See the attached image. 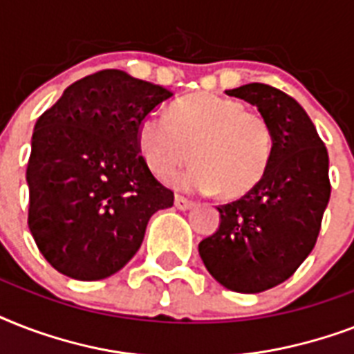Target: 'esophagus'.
Returning <instances> with one entry per match:
<instances>
[{"label": "esophagus", "instance_id": "34e87169", "mask_svg": "<svg viewBox=\"0 0 354 354\" xmlns=\"http://www.w3.org/2000/svg\"><path fill=\"white\" fill-rule=\"evenodd\" d=\"M174 205H176L180 211H187L193 207L194 202H191V200H187V198H183V196H178L176 194V198H174Z\"/></svg>", "mask_w": 354, "mask_h": 354}]
</instances>
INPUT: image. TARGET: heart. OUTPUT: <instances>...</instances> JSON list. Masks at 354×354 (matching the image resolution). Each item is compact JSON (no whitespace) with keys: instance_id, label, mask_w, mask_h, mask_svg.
I'll list each match as a JSON object with an SVG mask.
<instances>
[{"instance_id":"1","label":"heart","mask_w":354,"mask_h":354,"mask_svg":"<svg viewBox=\"0 0 354 354\" xmlns=\"http://www.w3.org/2000/svg\"><path fill=\"white\" fill-rule=\"evenodd\" d=\"M136 143L145 165L160 180L178 167L196 163L174 178L194 193L239 198L252 193L268 174L275 152L274 130L259 113L215 93H194L172 102L165 115L149 113L138 124Z\"/></svg>"}]
</instances>
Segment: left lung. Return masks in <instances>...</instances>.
Wrapping results in <instances>:
<instances>
[{
	"instance_id": "obj_1",
	"label": "left lung",
	"mask_w": 354,
	"mask_h": 354,
	"mask_svg": "<svg viewBox=\"0 0 354 354\" xmlns=\"http://www.w3.org/2000/svg\"><path fill=\"white\" fill-rule=\"evenodd\" d=\"M227 95L257 106L274 130L268 174L241 200L216 207L218 230L198 244L205 268L222 286L257 294L290 277L313 252L329 204V154L301 104L268 84Z\"/></svg>"
}]
</instances>
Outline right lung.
Here are the masks:
<instances>
[{
    "label": "right lung",
    "mask_w": 354,
    "mask_h": 354,
    "mask_svg": "<svg viewBox=\"0 0 354 354\" xmlns=\"http://www.w3.org/2000/svg\"><path fill=\"white\" fill-rule=\"evenodd\" d=\"M163 86L102 69L77 80L36 121L27 165L29 230L47 263L99 281L136 255L150 216L174 204L139 156V121Z\"/></svg>",
    "instance_id": "1"
}]
</instances>
